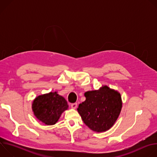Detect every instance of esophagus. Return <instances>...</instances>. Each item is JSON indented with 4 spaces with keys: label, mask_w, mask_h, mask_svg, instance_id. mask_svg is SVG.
<instances>
[{
    "label": "esophagus",
    "mask_w": 157,
    "mask_h": 157,
    "mask_svg": "<svg viewBox=\"0 0 157 157\" xmlns=\"http://www.w3.org/2000/svg\"><path fill=\"white\" fill-rule=\"evenodd\" d=\"M71 107L72 109H76L77 107V103H73L71 104Z\"/></svg>",
    "instance_id": "34e87169"
}]
</instances>
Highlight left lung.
<instances>
[{
    "label": "left lung",
    "mask_w": 157,
    "mask_h": 157,
    "mask_svg": "<svg viewBox=\"0 0 157 157\" xmlns=\"http://www.w3.org/2000/svg\"><path fill=\"white\" fill-rule=\"evenodd\" d=\"M84 96L86 101L78 108L84 123L97 132H105L113 127L121 111L120 93L104 86L98 91L85 93Z\"/></svg>",
    "instance_id": "obj_1"
}]
</instances>
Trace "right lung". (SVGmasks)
<instances>
[{
    "label": "right lung",
    "mask_w": 157,
    "mask_h": 157,
    "mask_svg": "<svg viewBox=\"0 0 157 157\" xmlns=\"http://www.w3.org/2000/svg\"><path fill=\"white\" fill-rule=\"evenodd\" d=\"M68 108V105L65 99L56 92L39 96L32 104V109L36 117L49 125L56 124L61 114Z\"/></svg>",
    "instance_id": "right-lung-1"
}]
</instances>
